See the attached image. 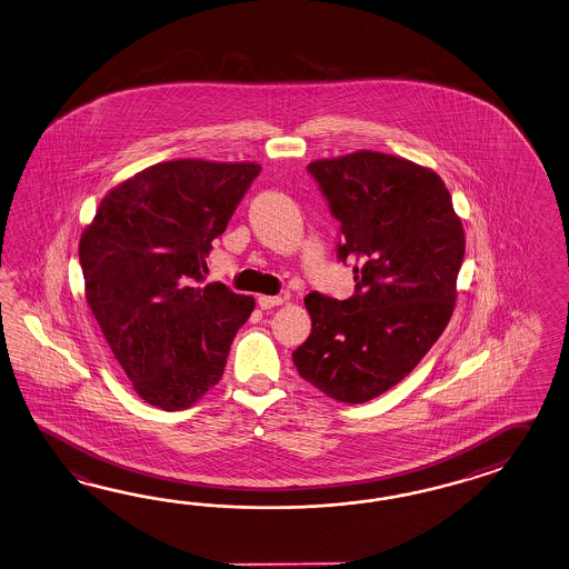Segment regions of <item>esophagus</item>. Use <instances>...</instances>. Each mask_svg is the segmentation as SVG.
<instances>
[{
    "label": "esophagus",
    "mask_w": 569,
    "mask_h": 569,
    "mask_svg": "<svg viewBox=\"0 0 569 569\" xmlns=\"http://www.w3.org/2000/svg\"><path fill=\"white\" fill-rule=\"evenodd\" d=\"M280 303H282V297H268V295L258 297L260 309H272V307L280 306Z\"/></svg>",
    "instance_id": "obj_1"
}]
</instances>
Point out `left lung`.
Masks as SVG:
<instances>
[{
	"instance_id": "left-lung-1",
	"label": "left lung",
	"mask_w": 569,
	"mask_h": 569,
	"mask_svg": "<svg viewBox=\"0 0 569 569\" xmlns=\"http://www.w3.org/2000/svg\"><path fill=\"white\" fill-rule=\"evenodd\" d=\"M340 222L336 258L352 262L355 292L306 297L311 335L292 350L299 376L361 405L419 365L452 318L465 231L431 169L361 150L307 164Z\"/></svg>"
}]
</instances>
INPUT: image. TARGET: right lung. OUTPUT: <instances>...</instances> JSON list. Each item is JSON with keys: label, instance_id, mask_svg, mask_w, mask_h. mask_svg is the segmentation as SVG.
<instances>
[{"label": "right lung", "instance_id": "right-lung-1", "mask_svg": "<svg viewBox=\"0 0 569 569\" xmlns=\"http://www.w3.org/2000/svg\"><path fill=\"white\" fill-rule=\"evenodd\" d=\"M262 167L169 161L109 191L80 239L87 301L133 390L191 407L219 383L253 299L202 284L206 256Z\"/></svg>", "mask_w": 569, "mask_h": 569}]
</instances>
